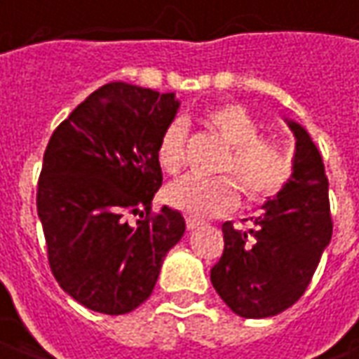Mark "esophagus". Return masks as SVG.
Wrapping results in <instances>:
<instances>
[{
	"mask_svg": "<svg viewBox=\"0 0 359 359\" xmlns=\"http://www.w3.org/2000/svg\"><path fill=\"white\" fill-rule=\"evenodd\" d=\"M203 225L200 219H194V217H187V229L188 231H196L198 226Z\"/></svg>",
	"mask_w": 359,
	"mask_h": 359,
	"instance_id": "esophagus-1",
	"label": "esophagus"
}]
</instances>
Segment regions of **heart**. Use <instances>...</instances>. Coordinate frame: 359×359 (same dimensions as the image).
I'll return each mask as SVG.
<instances>
[{
	"instance_id": "obj_1",
	"label": "heart",
	"mask_w": 359,
	"mask_h": 359,
	"mask_svg": "<svg viewBox=\"0 0 359 359\" xmlns=\"http://www.w3.org/2000/svg\"><path fill=\"white\" fill-rule=\"evenodd\" d=\"M208 125L233 146L223 171L231 177L200 179L182 177L167 188V200L172 208L192 217H215L236 208L241 186L250 202H267L290 182L294 172L292 159L283 144L262 136V125L246 107L225 103L208 111ZM188 126L182 118H175L157 144V161L169 175H177L187 157ZM239 184L236 185V182Z\"/></svg>"
}]
</instances>
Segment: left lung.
Listing matches in <instances>:
<instances>
[{
  "instance_id": "1",
  "label": "left lung",
  "mask_w": 359,
  "mask_h": 359,
  "mask_svg": "<svg viewBox=\"0 0 359 359\" xmlns=\"http://www.w3.org/2000/svg\"><path fill=\"white\" fill-rule=\"evenodd\" d=\"M296 138L294 172L277 198L262 205L254 229L223 223L225 250L211 285L236 316L273 317L300 300L332 234L329 180L308 130L286 118Z\"/></svg>"
}]
</instances>
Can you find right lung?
Segmentation results:
<instances>
[{
  "label": "right lung",
  "mask_w": 359,
  "mask_h": 359,
  "mask_svg": "<svg viewBox=\"0 0 359 359\" xmlns=\"http://www.w3.org/2000/svg\"><path fill=\"white\" fill-rule=\"evenodd\" d=\"M179 107L172 92L109 82L51 134L38 217L53 277L92 311L123 316L144 304L184 234L180 211L149 213L163 180L157 144Z\"/></svg>",
  "instance_id": "add662e5"
}]
</instances>
